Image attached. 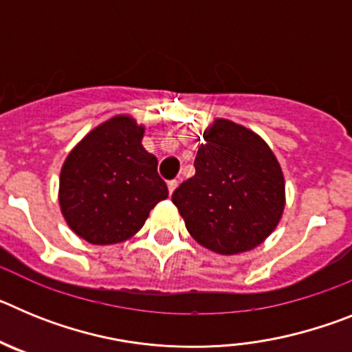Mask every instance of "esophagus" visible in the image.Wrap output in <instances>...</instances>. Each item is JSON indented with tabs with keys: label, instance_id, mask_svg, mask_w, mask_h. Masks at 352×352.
I'll return each instance as SVG.
<instances>
[{
	"label": "esophagus",
	"instance_id": "34e87169",
	"mask_svg": "<svg viewBox=\"0 0 352 352\" xmlns=\"http://www.w3.org/2000/svg\"><path fill=\"white\" fill-rule=\"evenodd\" d=\"M176 186H178V182H176V179H173V182L167 183V188H169V194H173V192L176 190Z\"/></svg>",
	"mask_w": 352,
	"mask_h": 352
}]
</instances>
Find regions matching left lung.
Segmentation results:
<instances>
[{"mask_svg":"<svg viewBox=\"0 0 352 352\" xmlns=\"http://www.w3.org/2000/svg\"><path fill=\"white\" fill-rule=\"evenodd\" d=\"M195 174L174 190L186 231L204 248L234 256L261 245L285 208L282 167L264 139L217 118L204 130Z\"/></svg>","mask_w":352,"mask_h":352,"instance_id":"1","label":"left lung"}]
</instances>
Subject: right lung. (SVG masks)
<instances>
[{
    "label": "right lung",
    "instance_id": "right-lung-1",
    "mask_svg": "<svg viewBox=\"0 0 352 352\" xmlns=\"http://www.w3.org/2000/svg\"><path fill=\"white\" fill-rule=\"evenodd\" d=\"M144 126L118 114L84 135L60 174V208L68 227L91 245L126 241L167 199L158 160L142 146Z\"/></svg>",
    "mask_w": 352,
    "mask_h": 352
}]
</instances>
